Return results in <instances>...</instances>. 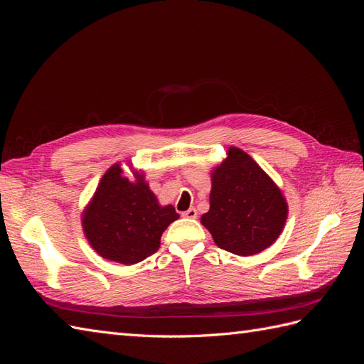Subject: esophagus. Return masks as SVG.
<instances>
[{"label":"esophagus","instance_id":"obj_1","mask_svg":"<svg viewBox=\"0 0 364 364\" xmlns=\"http://www.w3.org/2000/svg\"><path fill=\"white\" fill-rule=\"evenodd\" d=\"M182 215H183V217H186V218H196V217H197V211H196V208H190V209H186L185 213H182Z\"/></svg>","mask_w":364,"mask_h":364}]
</instances>
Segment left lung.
Here are the masks:
<instances>
[{"label": "left lung", "instance_id": "1", "mask_svg": "<svg viewBox=\"0 0 364 364\" xmlns=\"http://www.w3.org/2000/svg\"><path fill=\"white\" fill-rule=\"evenodd\" d=\"M211 181L209 211L200 222L215 245L240 257L272 246L282 232L289 206L269 174L246 151L229 147Z\"/></svg>", "mask_w": 364, "mask_h": 364}]
</instances>
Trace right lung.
Returning a JSON list of instances; mask_svg holds the SVG:
<instances>
[{
	"label": "right lung",
	"mask_w": 364,
	"mask_h": 364,
	"mask_svg": "<svg viewBox=\"0 0 364 364\" xmlns=\"http://www.w3.org/2000/svg\"><path fill=\"white\" fill-rule=\"evenodd\" d=\"M134 176L132 182L119 164H114L82 215L83 232L92 249L105 259L126 266L153 255L164 230L179 218L171 205H159L144 173Z\"/></svg>",
	"instance_id": "1"
}]
</instances>
